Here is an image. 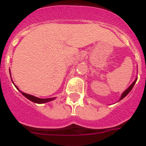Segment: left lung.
Wrapping results in <instances>:
<instances>
[{"label":"left lung","instance_id":"left-lung-1","mask_svg":"<svg viewBox=\"0 0 146 146\" xmlns=\"http://www.w3.org/2000/svg\"><path fill=\"white\" fill-rule=\"evenodd\" d=\"M137 77H136V78H135V80H134V82H132V83H131V86H130L128 88H127V89H126V90H125V91H123V93H122V94H121V97H120L119 101H120V100H121V99H123V98H124L125 96H126V95H127V94H128L130 92V91H131V89L133 88L134 86H135V82H136V81H137Z\"/></svg>","mask_w":146,"mask_h":146}]
</instances>
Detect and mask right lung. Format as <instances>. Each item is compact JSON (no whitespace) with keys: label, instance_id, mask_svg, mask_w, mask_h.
<instances>
[{"label":"right lung","instance_id":"1","mask_svg":"<svg viewBox=\"0 0 146 146\" xmlns=\"http://www.w3.org/2000/svg\"><path fill=\"white\" fill-rule=\"evenodd\" d=\"M10 75H11V74H10ZM13 83H14V82H13ZM15 86L16 87V88L17 89V90H19V88H18L15 85ZM19 91H20V93H21V94H23V96H25V97H26L27 99H29V100H31V101L33 102L36 103V104H44V103H46V102H48L52 101V100H54V99H55V97L48 98V99H41V98H38V97H36V96H33V95H30V94H25V93L23 92V91H21L20 90H19Z\"/></svg>","mask_w":146,"mask_h":146}]
</instances>
